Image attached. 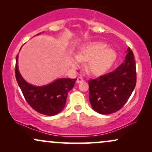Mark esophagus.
Listing matches in <instances>:
<instances>
[{
  "label": "esophagus",
  "instance_id": "1",
  "mask_svg": "<svg viewBox=\"0 0 152 152\" xmlns=\"http://www.w3.org/2000/svg\"><path fill=\"white\" fill-rule=\"evenodd\" d=\"M82 81H83V78L82 77H78L77 78V79H76V83H80Z\"/></svg>",
  "mask_w": 152,
  "mask_h": 152
}]
</instances>
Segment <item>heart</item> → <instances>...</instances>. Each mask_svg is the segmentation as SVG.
Here are the masks:
<instances>
[{
  "instance_id": "1",
  "label": "heart",
  "mask_w": 152,
  "mask_h": 152,
  "mask_svg": "<svg viewBox=\"0 0 152 152\" xmlns=\"http://www.w3.org/2000/svg\"><path fill=\"white\" fill-rule=\"evenodd\" d=\"M116 58V52L113 48H109L107 43L94 41L82 47L77 55L71 57L70 63L74 68H78L81 62L88 61L86 71L90 74L99 76L107 72Z\"/></svg>"
}]
</instances>
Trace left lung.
Returning <instances> with one entry per match:
<instances>
[{
  "instance_id": "1",
  "label": "left lung",
  "mask_w": 152,
  "mask_h": 152,
  "mask_svg": "<svg viewBox=\"0 0 152 152\" xmlns=\"http://www.w3.org/2000/svg\"><path fill=\"white\" fill-rule=\"evenodd\" d=\"M136 74L133 52L128 48L125 60L117 69L88 81L89 101L94 111L111 114L121 109L135 88Z\"/></svg>"
}]
</instances>
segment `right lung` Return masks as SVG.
Listing matches in <instances>:
<instances>
[{"instance_id": "1", "label": "right lung", "mask_w": 152, "mask_h": 152, "mask_svg": "<svg viewBox=\"0 0 152 152\" xmlns=\"http://www.w3.org/2000/svg\"><path fill=\"white\" fill-rule=\"evenodd\" d=\"M41 34V33L37 35ZM16 56L15 78L26 102L37 112L46 116L60 113L66 105L68 93L74 86L76 79L61 78L44 86H34L23 78L18 69Z\"/></svg>"}]
</instances>
